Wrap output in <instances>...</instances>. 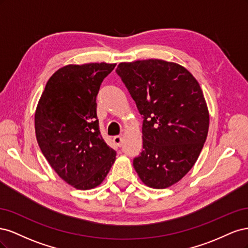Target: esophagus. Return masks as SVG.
<instances>
[{
  "label": "esophagus",
  "instance_id": "obj_1",
  "mask_svg": "<svg viewBox=\"0 0 248 248\" xmlns=\"http://www.w3.org/2000/svg\"><path fill=\"white\" fill-rule=\"evenodd\" d=\"M114 142H115V144H116L117 146L121 147V146H122V144H123V138H122V137H120V136H116V137H114Z\"/></svg>",
  "mask_w": 248,
  "mask_h": 248
}]
</instances>
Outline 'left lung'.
<instances>
[{
    "instance_id": "8db88e82",
    "label": "left lung",
    "mask_w": 248,
    "mask_h": 248,
    "mask_svg": "<svg viewBox=\"0 0 248 248\" xmlns=\"http://www.w3.org/2000/svg\"><path fill=\"white\" fill-rule=\"evenodd\" d=\"M121 78L142 116V151L133 159L140 180L167 188L196 163L207 139L209 112L198 80L162 60L120 63Z\"/></svg>"
}]
</instances>
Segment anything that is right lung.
<instances>
[{
  "instance_id": "1",
  "label": "right lung",
  "mask_w": 248,
  "mask_h": 248,
  "mask_svg": "<svg viewBox=\"0 0 248 248\" xmlns=\"http://www.w3.org/2000/svg\"><path fill=\"white\" fill-rule=\"evenodd\" d=\"M116 64L68 65L56 71L35 112L36 139L50 167L78 189L107 177L116 151L101 137L96 97Z\"/></svg>"
}]
</instances>
